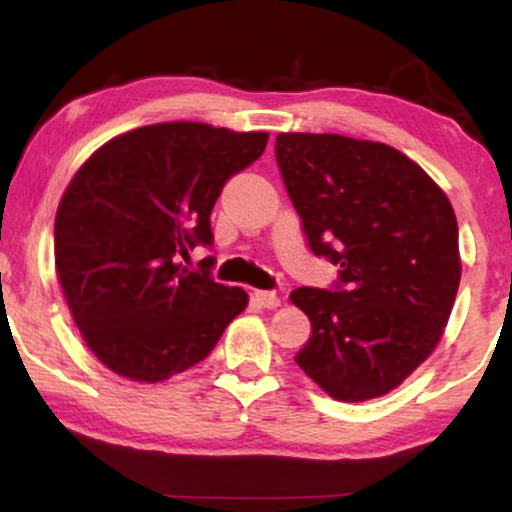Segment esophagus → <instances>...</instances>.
<instances>
[{
    "instance_id": "esophagus-1",
    "label": "esophagus",
    "mask_w": 512,
    "mask_h": 512,
    "mask_svg": "<svg viewBox=\"0 0 512 512\" xmlns=\"http://www.w3.org/2000/svg\"><path fill=\"white\" fill-rule=\"evenodd\" d=\"M255 300L266 309H277L282 305V300L273 291H255Z\"/></svg>"
}]
</instances>
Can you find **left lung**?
Listing matches in <instances>:
<instances>
[{
	"mask_svg": "<svg viewBox=\"0 0 512 512\" xmlns=\"http://www.w3.org/2000/svg\"><path fill=\"white\" fill-rule=\"evenodd\" d=\"M277 167L311 253L341 266L334 291L300 287L311 320L296 363L339 402L391 393L436 350L461 255L454 207L393 146L332 133H280Z\"/></svg>",
	"mask_w": 512,
	"mask_h": 512,
	"instance_id": "left-lung-1",
	"label": "left lung"
}]
</instances>
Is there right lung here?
<instances>
[{"label":"right lung","mask_w":512,"mask_h":512,"mask_svg":"<svg viewBox=\"0 0 512 512\" xmlns=\"http://www.w3.org/2000/svg\"><path fill=\"white\" fill-rule=\"evenodd\" d=\"M266 142L268 133L167 121L115 137L76 171L56 212V273L103 366L164 381L203 361L246 309L244 289L183 259L212 246L216 198Z\"/></svg>","instance_id":"add662e5"}]
</instances>
